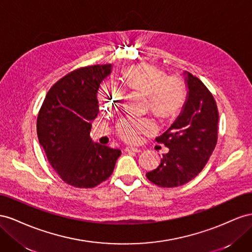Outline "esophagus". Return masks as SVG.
<instances>
[{
  "instance_id": "obj_1",
  "label": "esophagus",
  "mask_w": 252,
  "mask_h": 252,
  "mask_svg": "<svg viewBox=\"0 0 252 252\" xmlns=\"http://www.w3.org/2000/svg\"><path fill=\"white\" fill-rule=\"evenodd\" d=\"M126 152H136V153H139L140 152V149L138 148H135V147H126Z\"/></svg>"
}]
</instances>
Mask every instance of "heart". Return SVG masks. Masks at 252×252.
I'll use <instances>...</instances> for the list:
<instances>
[{
  "instance_id": "heart-1",
  "label": "heart",
  "mask_w": 252,
  "mask_h": 252,
  "mask_svg": "<svg viewBox=\"0 0 252 252\" xmlns=\"http://www.w3.org/2000/svg\"><path fill=\"white\" fill-rule=\"evenodd\" d=\"M124 82L130 90L137 91L148 96L150 110L162 119L173 118L181 113L187 100V86L178 76H167L163 70L149 64H139L127 67L124 75ZM124 92L111 82L102 84L98 93L99 104L103 109L117 105ZM155 130L152 120L130 117L117 125V133L128 142H136L141 133Z\"/></svg>"
}]
</instances>
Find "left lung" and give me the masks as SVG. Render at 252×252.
<instances>
[{"label":"left lung","mask_w":252,"mask_h":252,"mask_svg":"<svg viewBox=\"0 0 252 252\" xmlns=\"http://www.w3.org/2000/svg\"><path fill=\"white\" fill-rule=\"evenodd\" d=\"M188 96L182 113L155 140L169 148L160 164L146 174L150 182L173 188L196 177L206 166L217 146L219 111L206 85L185 71Z\"/></svg>","instance_id":"left-lung-1"}]
</instances>
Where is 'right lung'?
Segmentation results:
<instances>
[{"mask_svg": "<svg viewBox=\"0 0 252 252\" xmlns=\"http://www.w3.org/2000/svg\"><path fill=\"white\" fill-rule=\"evenodd\" d=\"M111 70L112 64H97L64 76L50 88L38 115V138L50 166L76 188H94L104 182L121 154L90 136L99 113L97 92Z\"/></svg>", "mask_w": 252, "mask_h": 252, "instance_id": "right-lung-1", "label": "right lung"}]
</instances>
